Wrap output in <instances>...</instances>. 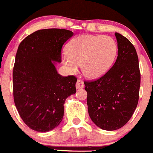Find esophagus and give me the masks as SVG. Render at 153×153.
<instances>
[{
    "label": "esophagus",
    "instance_id": "obj_1",
    "mask_svg": "<svg viewBox=\"0 0 153 153\" xmlns=\"http://www.w3.org/2000/svg\"><path fill=\"white\" fill-rule=\"evenodd\" d=\"M76 89H82L84 88V83H83V82L82 81V80L80 79L77 80L76 83Z\"/></svg>",
    "mask_w": 153,
    "mask_h": 153
}]
</instances>
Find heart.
<instances>
[{"label":"heart","mask_w":153,"mask_h":153,"mask_svg":"<svg viewBox=\"0 0 153 153\" xmlns=\"http://www.w3.org/2000/svg\"><path fill=\"white\" fill-rule=\"evenodd\" d=\"M62 56L65 65L75 72L81 63L82 72L90 79L105 75L112 66L117 52L115 41L108 36L83 34L72 39Z\"/></svg>","instance_id":"b5f03b06"}]
</instances>
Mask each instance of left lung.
<instances>
[{
  "label": "left lung",
  "mask_w": 153,
  "mask_h": 153,
  "mask_svg": "<svg viewBox=\"0 0 153 153\" xmlns=\"http://www.w3.org/2000/svg\"><path fill=\"white\" fill-rule=\"evenodd\" d=\"M117 57L110 70L95 81L84 82L88 114L96 126L107 131L123 127L132 116L139 99L140 74L132 44L118 33Z\"/></svg>",
  "instance_id": "obj_1"
}]
</instances>
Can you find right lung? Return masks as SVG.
I'll return each mask as SVG.
<instances>
[{"instance_id":"1","label":"right lung","mask_w":153,"mask_h":153,"mask_svg":"<svg viewBox=\"0 0 153 153\" xmlns=\"http://www.w3.org/2000/svg\"><path fill=\"white\" fill-rule=\"evenodd\" d=\"M73 35L65 29L40 30L27 36L18 48L13 73L15 105L25 124L35 131L57 127L65 100L76 93V77L61 76L56 68L62 45Z\"/></svg>"}]
</instances>
